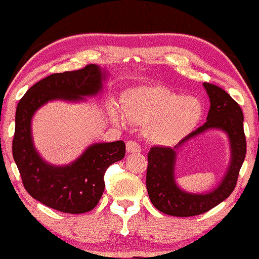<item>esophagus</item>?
Here are the masks:
<instances>
[{"label": "esophagus", "instance_id": "esophagus-1", "mask_svg": "<svg viewBox=\"0 0 259 259\" xmlns=\"http://www.w3.org/2000/svg\"><path fill=\"white\" fill-rule=\"evenodd\" d=\"M126 151L128 153H139L140 151H141V147H140L139 144L134 141H127L126 142Z\"/></svg>", "mask_w": 259, "mask_h": 259}]
</instances>
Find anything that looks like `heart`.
<instances>
[{"instance_id": "heart-1", "label": "heart", "mask_w": 259, "mask_h": 259, "mask_svg": "<svg viewBox=\"0 0 259 259\" xmlns=\"http://www.w3.org/2000/svg\"><path fill=\"white\" fill-rule=\"evenodd\" d=\"M202 115L201 102L192 95H181L165 86H139L126 93L122 112L112 104L110 117L117 125L127 119L146 126L144 134L155 144L166 146L192 130Z\"/></svg>"}]
</instances>
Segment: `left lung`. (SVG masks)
Returning <instances> with one entry per match:
<instances>
[{"instance_id":"left-lung-1","label":"left lung","mask_w":259,"mask_h":259,"mask_svg":"<svg viewBox=\"0 0 259 259\" xmlns=\"http://www.w3.org/2000/svg\"><path fill=\"white\" fill-rule=\"evenodd\" d=\"M209 97L210 108L207 121L188 137L170 147H152L148 155L147 190L149 198L158 210L178 217L200 215L220 205L235 188L239 171L246 157V137L243 113L239 104L216 85L203 83ZM208 130H221L227 134L230 146V162L218 187L203 194L185 192L175 179L177 152L185 144Z\"/></svg>"}]
</instances>
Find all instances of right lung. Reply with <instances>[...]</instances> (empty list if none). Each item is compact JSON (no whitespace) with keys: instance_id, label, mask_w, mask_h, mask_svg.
<instances>
[{"instance_id":"add662e5","label":"right lung","mask_w":259,"mask_h":259,"mask_svg":"<svg viewBox=\"0 0 259 259\" xmlns=\"http://www.w3.org/2000/svg\"><path fill=\"white\" fill-rule=\"evenodd\" d=\"M107 76L106 69L98 65L52 74L31 86L17 106L13 159L27 192L56 210L68 214L92 210L103 193L107 168L125 156V143H93L70 164L57 166L43 159L36 150L31 120L48 102H85L86 98L100 94Z\"/></svg>"}]
</instances>
